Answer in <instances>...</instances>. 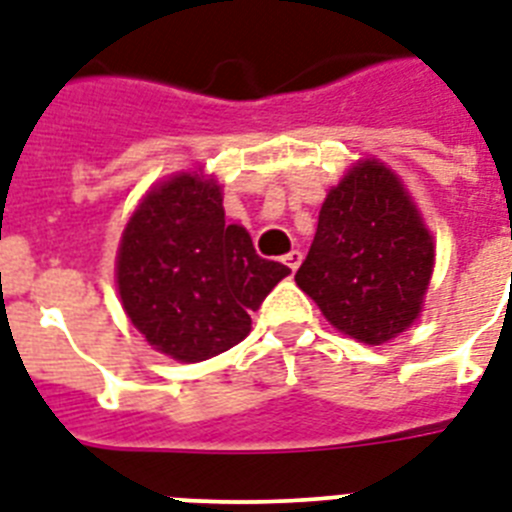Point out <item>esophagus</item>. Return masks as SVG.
Listing matches in <instances>:
<instances>
[{
	"label": "esophagus",
	"mask_w": 512,
	"mask_h": 512,
	"mask_svg": "<svg viewBox=\"0 0 512 512\" xmlns=\"http://www.w3.org/2000/svg\"><path fill=\"white\" fill-rule=\"evenodd\" d=\"M284 263L289 265V270H297L299 268V263H302V252H299V249H292V252H286L284 255Z\"/></svg>",
	"instance_id": "1"
}]
</instances>
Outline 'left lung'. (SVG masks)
Segmentation results:
<instances>
[{
	"instance_id": "1",
	"label": "left lung",
	"mask_w": 512,
	"mask_h": 512,
	"mask_svg": "<svg viewBox=\"0 0 512 512\" xmlns=\"http://www.w3.org/2000/svg\"><path fill=\"white\" fill-rule=\"evenodd\" d=\"M431 273L434 239L402 181L360 160L328 191L294 281L342 334L384 344L413 326Z\"/></svg>"
}]
</instances>
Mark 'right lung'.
<instances>
[{
    "label": "right lung",
    "mask_w": 512,
    "mask_h": 512,
    "mask_svg": "<svg viewBox=\"0 0 512 512\" xmlns=\"http://www.w3.org/2000/svg\"><path fill=\"white\" fill-rule=\"evenodd\" d=\"M289 268L263 260L247 228L226 223L213 178L178 173L141 199L120 239L115 278L123 310L157 352L199 363L252 328Z\"/></svg>",
    "instance_id": "1"
}]
</instances>
